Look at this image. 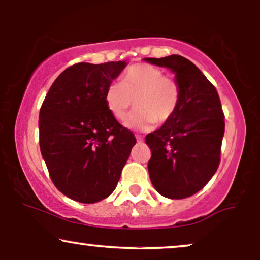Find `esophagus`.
<instances>
[{
	"mask_svg": "<svg viewBox=\"0 0 260 260\" xmlns=\"http://www.w3.org/2000/svg\"><path fill=\"white\" fill-rule=\"evenodd\" d=\"M136 140L138 143H141V142H143V137H142L141 135H136Z\"/></svg>",
	"mask_w": 260,
	"mask_h": 260,
	"instance_id": "obj_1",
	"label": "esophagus"
}]
</instances>
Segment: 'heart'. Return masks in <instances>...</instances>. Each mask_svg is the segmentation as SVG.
<instances>
[{
  "instance_id": "heart-1",
  "label": "heart",
  "mask_w": 260,
  "mask_h": 260,
  "mask_svg": "<svg viewBox=\"0 0 260 260\" xmlns=\"http://www.w3.org/2000/svg\"><path fill=\"white\" fill-rule=\"evenodd\" d=\"M104 99L106 108L117 120L125 118L135 103L136 110L127 117L125 125L133 130L148 131L156 123L162 125L173 118L180 104L181 86L159 67L142 62L124 72L122 83L110 84Z\"/></svg>"
}]
</instances>
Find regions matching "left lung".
<instances>
[{"label": "left lung", "mask_w": 260, "mask_h": 260, "mask_svg": "<svg viewBox=\"0 0 260 260\" xmlns=\"http://www.w3.org/2000/svg\"><path fill=\"white\" fill-rule=\"evenodd\" d=\"M144 60L172 70L181 86L175 115L145 137L151 149L149 176L163 197H191L208 183L219 167L225 133L221 102L211 81L183 56Z\"/></svg>", "instance_id": "8db88e82"}]
</instances>
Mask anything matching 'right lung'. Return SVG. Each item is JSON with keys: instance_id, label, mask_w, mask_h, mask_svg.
Masks as SVG:
<instances>
[{"instance_id": "add662e5", "label": "right lung", "mask_w": 260, "mask_h": 260, "mask_svg": "<svg viewBox=\"0 0 260 260\" xmlns=\"http://www.w3.org/2000/svg\"><path fill=\"white\" fill-rule=\"evenodd\" d=\"M125 61L70 66L49 88L39 115L41 155L54 186L81 204L115 190L136 138L106 108L105 90Z\"/></svg>"}]
</instances>
